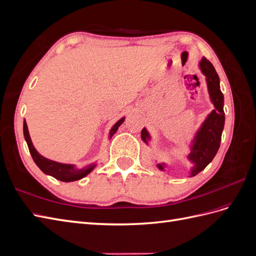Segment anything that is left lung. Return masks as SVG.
Returning a JSON list of instances; mask_svg holds the SVG:
<instances>
[{"instance_id":"left-lung-1","label":"left lung","mask_w":256,"mask_h":256,"mask_svg":"<svg viewBox=\"0 0 256 256\" xmlns=\"http://www.w3.org/2000/svg\"><path fill=\"white\" fill-rule=\"evenodd\" d=\"M200 68L206 76L207 86L212 102L214 106V110L207 116L202 127L196 132L194 140L191 145V152L188 154V159L193 164L191 170V176L200 173L210 164L221 143V136L224 128V97L220 90V79L214 67L206 58L200 62ZM142 140L147 143L150 141V134L145 128L141 131ZM164 164H158L160 170H164Z\"/></svg>"}]
</instances>
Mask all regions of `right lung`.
I'll list each match as a JSON object with an SVG mask.
<instances>
[{"label": "right lung", "instance_id": "1", "mask_svg": "<svg viewBox=\"0 0 256 256\" xmlns=\"http://www.w3.org/2000/svg\"><path fill=\"white\" fill-rule=\"evenodd\" d=\"M124 120L125 118H122L112 127V129L110 130V138L116 132V131H118V127L122 125ZM23 134H24V138H26V141L28 146V150H30V154H32V158H33L35 164H37V166L40 168L44 174L51 175L60 182H68L79 180H81V178L86 176L88 173H90L92 171V168H95V164H90V166H85L83 168H76L74 166H72V164H60V162L52 161L50 159L42 157V154L35 150L32 141H30V138L28 134V125H26V120L23 122Z\"/></svg>", "mask_w": 256, "mask_h": 256}]
</instances>
